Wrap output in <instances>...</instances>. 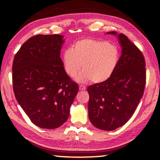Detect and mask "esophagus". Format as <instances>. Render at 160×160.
I'll use <instances>...</instances> for the list:
<instances>
[{
    "label": "esophagus",
    "instance_id": "1",
    "mask_svg": "<svg viewBox=\"0 0 160 160\" xmlns=\"http://www.w3.org/2000/svg\"><path fill=\"white\" fill-rule=\"evenodd\" d=\"M86 89V88L84 85H80L79 86V90H85Z\"/></svg>",
    "mask_w": 160,
    "mask_h": 160
}]
</instances>
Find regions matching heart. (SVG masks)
I'll list each match as a JSON object with an SVG mask.
<instances>
[{
	"label": "heart",
	"mask_w": 160,
	"mask_h": 160,
	"mask_svg": "<svg viewBox=\"0 0 160 160\" xmlns=\"http://www.w3.org/2000/svg\"><path fill=\"white\" fill-rule=\"evenodd\" d=\"M118 61L119 50L116 45L94 39L79 40L63 54L65 71L70 77L76 76L82 65L83 71L76 78L81 83L90 80L94 83L104 82L115 71Z\"/></svg>",
	"instance_id": "heart-1"
}]
</instances>
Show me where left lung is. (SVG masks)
Segmentation results:
<instances>
[{
	"label": "left lung",
	"mask_w": 160,
	"mask_h": 160,
	"mask_svg": "<svg viewBox=\"0 0 160 160\" xmlns=\"http://www.w3.org/2000/svg\"><path fill=\"white\" fill-rule=\"evenodd\" d=\"M118 38L121 55L112 76L88 87V116L92 124L104 131L123 126L133 114L144 92L145 61L138 48L126 35L109 32Z\"/></svg>",
	"instance_id": "1"
}]
</instances>
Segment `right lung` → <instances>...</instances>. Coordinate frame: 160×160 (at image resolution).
Masks as SVG:
<instances>
[{
	"instance_id": "1",
	"label": "right lung",
	"mask_w": 160,
	"mask_h": 160,
	"mask_svg": "<svg viewBox=\"0 0 160 160\" xmlns=\"http://www.w3.org/2000/svg\"><path fill=\"white\" fill-rule=\"evenodd\" d=\"M63 35L38 34L24 43L12 64L13 90L35 125L53 129L66 122L78 92L60 57Z\"/></svg>"
}]
</instances>
